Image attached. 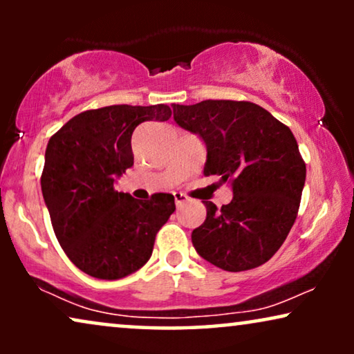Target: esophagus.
I'll list each match as a JSON object with an SVG mask.
<instances>
[{
    "instance_id": "obj_1",
    "label": "esophagus",
    "mask_w": 354,
    "mask_h": 354,
    "mask_svg": "<svg viewBox=\"0 0 354 354\" xmlns=\"http://www.w3.org/2000/svg\"><path fill=\"white\" fill-rule=\"evenodd\" d=\"M174 198H176L177 207H183L188 203V196L183 195V193H174Z\"/></svg>"
}]
</instances>
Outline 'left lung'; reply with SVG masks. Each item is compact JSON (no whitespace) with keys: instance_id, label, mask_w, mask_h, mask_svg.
Wrapping results in <instances>:
<instances>
[{"instance_id":"obj_1","label":"left lung","mask_w":354,"mask_h":354,"mask_svg":"<svg viewBox=\"0 0 354 354\" xmlns=\"http://www.w3.org/2000/svg\"><path fill=\"white\" fill-rule=\"evenodd\" d=\"M174 120L206 143L205 176L232 183L234 198L192 232L196 253L229 272L268 263L298 216L306 164L295 135L250 101L206 100L172 104Z\"/></svg>"}]
</instances>
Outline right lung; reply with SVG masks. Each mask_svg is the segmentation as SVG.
<instances>
[{
    "mask_svg": "<svg viewBox=\"0 0 354 354\" xmlns=\"http://www.w3.org/2000/svg\"><path fill=\"white\" fill-rule=\"evenodd\" d=\"M171 114L166 104L84 111L48 142L41 193L53 230L67 258L91 277L118 280L147 264L176 211L171 193L142 201L114 188V178L133 166L135 127Z\"/></svg>",
    "mask_w": 354,
    "mask_h": 354,
    "instance_id": "obj_1",
    "label": "right lung"
}]
</instances>
